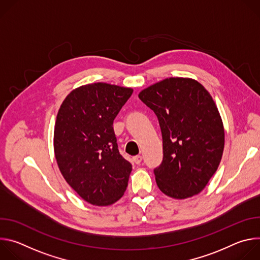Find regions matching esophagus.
Instances as JSON below:
<instances>
[{
	"instance_id": "esophagus-1",
	"label": "esophagus",
	"mask_w": 260,
	"mask_h": 260,
	"mask_svg": "<svg viewBox=\"0 0 260 260\" xmlns=\"http://www.w3.org/2000/svg\"><path fill=\"white\" fill-rule=\"evenodd\" d=\"M142 159H143V157L141 155H136L133 157V160L136 165H140L142 162Z\"/></svg>"
}]
</instances>
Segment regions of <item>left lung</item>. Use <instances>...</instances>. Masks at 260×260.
Masks as SVG:
<instances>
[{
	"label": "left lung",
	"mask_w": 260,
	"mask_h": 260,
	"mask_svg": "<svg viewBox=\"0 0 260 260\" xmlns=\"http://www.w3.org/2000/svg\"><path fill=\"white\" fill-rule=\"evenodd\" d=\"M139 98L161 129L164 158L154 170L158 188L176 200L200 193L224 149L223 122L211 94L194 79L174 77L143 89Z\"/></svg>",
	"instance_id": "1"
}]
</instances>
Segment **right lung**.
Listing matches in <instances>:
<instances>
[{
  "label": "right lung",
  "instance_id": "1",
  "mask_svg": "<svg viewBox=\"0 0 260 260\" xmlns=\"http://www.w3.org/2000/svg\"><path fill=\"white\" fill-rule=\"evenodd\" d=\"M133 88L103 82L73 89L54 125L53 147L59 171L84 201L110 206L122 198L132 165L119 153L113 121Z\"/></svg>",
  "mask_w": 260,
  "mask_h": 260
}]
</instances>
